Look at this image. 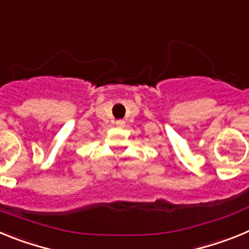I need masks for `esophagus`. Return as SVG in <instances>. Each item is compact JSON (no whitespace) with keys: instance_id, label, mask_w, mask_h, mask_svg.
<instances>
[{"instance_id":"obj_1","label":"esophagus","mask_w":249,"mask_h":249,"mask_svg":"<svg viewBox=\"0 0 249 249\" xmlns=\"http://www.w3.org/2000/svg\"><path fill=\"white\" fill-rule=\"evenodd\" d=\"M124 124H126V122H124L123 120L116 121V126H117V127H124Z\"/></svg>"}]
</instances>
